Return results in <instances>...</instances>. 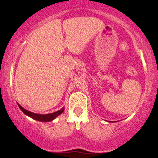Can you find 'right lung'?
I'll list each match as a JSON object with an SVG mask.
<instances>
[{
	"label": "right lung",
	"mask_w": 158,
	"mask_h": 158,
	"mask_svg": "<svg viewBox=\"0 0 158 158\" xmlns=\"http://www.w3.org/2000/svg\"><path fill=\"white\" fill-rule=\"evenodd\" d=\"M19 107L20 108V109L22 111V112L26 115L29 116L33 119L40 121V122H52V121L55 119L56 117H57L58 116L60 115L62 113H63L64 108L63 107L62 109H61L59 111L54 112V113H51V114H35L33 113V112H31L28 110L23 109V108L21 106V105H19L18 103Z\"/></svg>",
	"instance_id": "obj_1"
}]
</instances>
